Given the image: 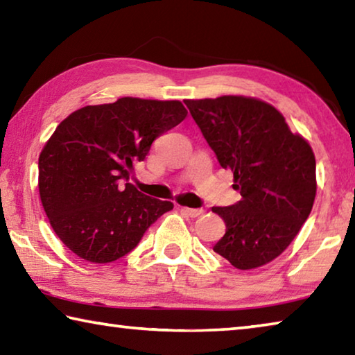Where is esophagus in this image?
Returning a JSON list of instances; mask_svg holds the SVG:
<instances>
[{
  "instance_id": "34e87169",
  "label": "esophagus",
  "mask_w": 355,
  "mask_h": 355,
  "mask_svg": "<svg viewBox=\"0 0 355 355\" xmlns=\"http://www.w3.org/2000/svg\"><path fill=\"white\" fill-rule=\"evenodd\" d=\"M182 211L189 216V218H199L200 214H203V209L202 208H188V207H183Z\"/></svg>"
}]
</instances>
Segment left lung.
Masks as SVG:
<instances>
[{"instance_id": "8db88e82", "label": "left lung", "mask_w": 355, "mask_h": 355, "mask_svg": "<svg viewBox=\"0 0 355 355\" xmlns=\"http://www.w3.org/2000/svg\"><path fill=\"white\" fill-rule=\"evenodd\" d=\"M184 103L243 197L232 207H213L225 222L213 250L243 271L268 264L291 244L313 208V150L263 100L222 95Z\"/></svg>"}]
</instances>
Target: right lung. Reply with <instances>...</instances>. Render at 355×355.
Listing matches in <instances>:
<instances>
[{"label": "right lung", "mask_w": 355, "mask_h": 355, "mask_svg": "<svg viewBox=\"0 0 355 355\" xmlns=\"http://www.w3.org/2000/svg\"><path fill=\"white\" fill-rule=\"evenodd\" d=\"M186 116L178 100L122 97L84 106L58 125L39 156V194L53 230L75 255L116 261L173 208L123 182L156 137Z\"/></svg>", "instance_id": "right-lung-1"}]
</instances>
